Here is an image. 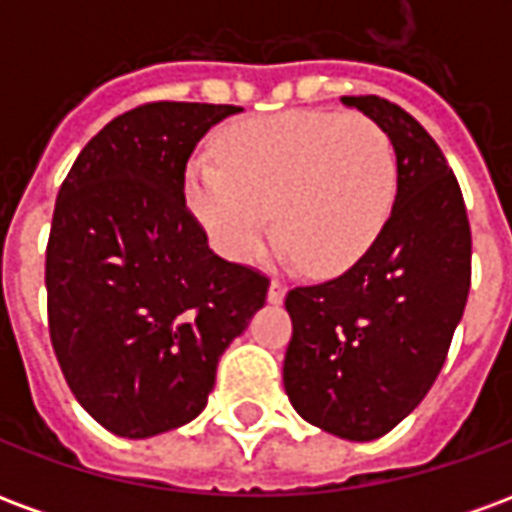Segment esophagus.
Here are the masks:
<instances>
[{
  "label": "esophagus",
  "instance_id": "obj_1",
  "mask_svg": "<svg viewBox=\"0 0 512 512\" xmlns=\"http://www.w3.org/2000/svg\"><path fill=\"white\" fill-rule=\"evenodd\" d=\"M285 293H288L285 279H271V285H268V301H271V304H279V301L285 299Z\"/></svg>",
  "mask_w": 512,
  "mask_h": 512
}]
</instances>
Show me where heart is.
I'll return each mask as SVG.
<instances>
[{
    "instance_id": "1",
    "label": "heart",
    "mask_w": 512,
    "mask_h": 512,
    "mask_svg": "<svg viewBox=\"0 0 512 512\" xmlns=\"http://www.w3.org/2000/svg\"><path fill=\"white\" fill-rule=\"evenodd\" d=\"M186 197L213 246L255 260L277 233L312 274H340L376 241L395 200V150L376 120L285 112L233 128L191 161Z\"/></svg>"
}]
</instances>
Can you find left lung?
Segmentation results:
<instances>
[{
	"instance_id": "8db88e82",
	"label": "left lung",
	"mask_w": 512,
	"mask_h": 512,
	"mask_svg": "<svg viewBox=\"0 0 512 512\" xmlns=\"http://www.w3.org/2000/svg\"><path fill=\"white\" fill-rule=\"evenodd\" d=\"M384 128L397 156L389 219L340 277L288 290L285 392L301 417L370 441L428 395L472 288V227L433 136L378 95H345Z\"/></svg>"
}]
</instances>
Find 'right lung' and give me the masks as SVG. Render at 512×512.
Returning a JSON list of instances; mask_svg holds the SVG:
<instances>
[{
	"label": "right lung",
	"instance_id": "right-lung-1",
	"mask_svg": "<svg viewBox=\"0 0 512 512\" xmlns=\"http://www.w3.org/2000/svg\"><path fill=\"white\" fill-rule=\"evenodd\" d=\"M230 104L153 101L115 117L62 180L46 244L49 337L84 411L126 439L200 414L224 348L271 279L208 246L186 164Z\"/></svg>",
	"mask_w": 512,
	"mask_h": 512
}]
</instances>
